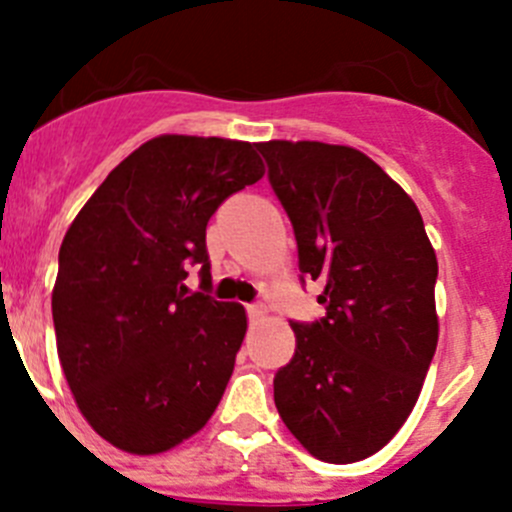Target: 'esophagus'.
<instances>
[{"instance_id": "34e87169", "label": "esophagus", "mask_w": 512, "mask_h": 512, "mask_svg": "<svg viewBox=\"0 0 512 512\" xmlns=\"http://www.w3.org/2000/svg\"><path fill=\"white\" fill-rule=\"evenodd\" d=\"M265 312H267L265 304H260V302L247 304V317H250V319H260V317H265Z\"/></svg>"}]
</instances>
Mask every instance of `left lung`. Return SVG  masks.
Listing matches in <instances>:
<instances>
[{
    "label": "left lung",
    "mask_w": 512,
    "mask_h": 512,
    "mask_svg": "<svg viewBox=\"0 0 512 512\" xmlns=\"http://www.w3.org/2000/svg\"><path fill=\"white\" fill-rule=\"evenodd\" d=\"M327 314L292 322L275 406L312 456L369 458L414 409L438 344V262L414 200L356 148L257 143Z\"/></svg>",
    "instance_id": "1"
}]
</instances>
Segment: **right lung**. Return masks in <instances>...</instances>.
I'll list each match as a JSON object with an SVG mask.
<instances>
[{"mask_svg": "<svg viewBox=\"0 0 512 512\" xmlns=\"http://www.w3.org/2000/svg\"><path fill=\"white\" fill-rule=\"evenodd\" d=\"M252 143L158 136L108 173L59 250L56 349L81 414L138 456L198 433L218 409L247 329L210 297L205 227L265 175ZM201 267V292L184 277Z\"/></svg>", "mask_w": 512, "mask_h": 512, "instance_id": "right-lung-1", "label": "right lung"}]
</instances>
